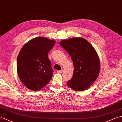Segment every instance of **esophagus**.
<instances>
[{
	"label": "esophagus",
	"mask_w": 122,
	"mask_h": 122,
	"mask_svg": "<svg viewBox=\"0 0 122 122\" xmlns=\"http://www.w3.org/2000/svg\"><path fill=\"white\" fill-rule=\"evenodd\" d=\"M57 72L59 73H62L63 72V70H58L57 71Z\"/></svg>",
	"instance_id": "34e87169"
}]
</instances>
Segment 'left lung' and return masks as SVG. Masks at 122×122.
I'll return each mask as SVG.
<instances>
[{
	"mask_svg": "<svg viewBox=\"0 0 122 122\" xmlns=\"http://www.w3.org/2000/svg\"><path fill=\"white\" fill-rule=\"evenodd\" d=\"M60 45L71 56L74 66L72 78L68 86L76 91H83L97 79L100 71V62L97 51L83 38L62 40Z\"/></svg>",
	"mask_w": 122,
	"mask_h": 122,
	"instance_id": "1",
	"label": "left lung"
}]
</instances>
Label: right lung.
Wrapping results in <instances>:
<instances>
[{
    "instance_id": "add662e5",
    "label": "right lung",
    "mask_w": 122,
    "mask_h": 122,
    "mask_svg": "<svg viewBox=\"0 0 122 122\" xmlns=\"http://www.w3.org/2000/svg\"><path fill=\"white\" fill-rule=\"evenodd\" d=\"M56 41L45 37L32 39L22 46L18 56L17 70L20 81L30 90L38 91L53 76L48 53Z\"/></svg>"
}]
</instances>
